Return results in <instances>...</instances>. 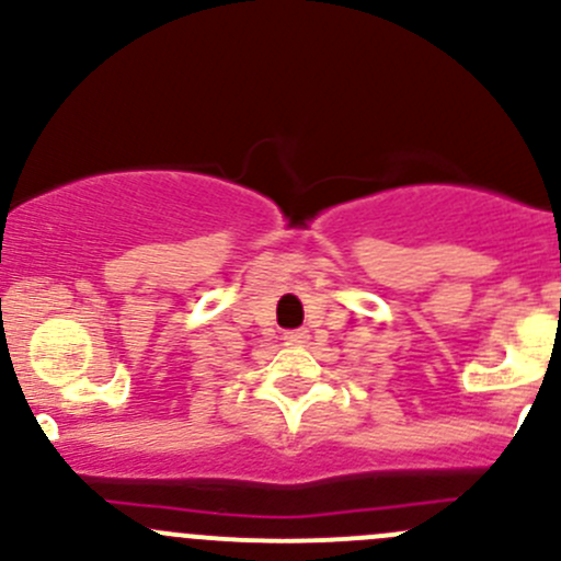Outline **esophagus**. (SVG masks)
Masks as SVG:
<instances>
[{"label":"esophagus","mask_w":561,"mask_h":561,"mask_svg":"<svg viewBox=\"0 0 561 561\" xmlns=\"http://www.w3.org/2000/svg\"><path fill=\"white\" fill-rule=\"evenodd\" d=\"M285 339L287 344H304L309 339V331H304V328H298V331H287Z\"/></svg>","instance_id":"34e87169"}]
</instances>
